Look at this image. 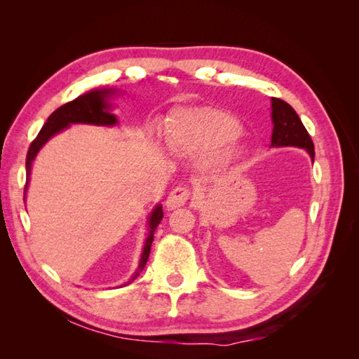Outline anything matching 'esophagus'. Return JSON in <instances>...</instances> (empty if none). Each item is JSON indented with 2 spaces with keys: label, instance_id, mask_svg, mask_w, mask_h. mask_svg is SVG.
Masks as SVG:
<instances>
[{
  "label": "esophagus",
  "instance_id": "esophagus-1",
  "mask_svg": "<svg viewBox=\"0 0 359 359\" xmlns=\"http://www.w3.org/2000/svg\"><path fill=\"white\" fill-rule=\"evenodd\" d=\"M189 196H191V191H189V188L187 187H175L172 191L170 193L166 199V207L170 210H175V208H180L184 207L187 203V201L189 199Z\"/></svg>",
  "mask_w": 359,
  "mask_h": 359
}]
</instances>
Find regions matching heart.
I'll return each mask as SVG.
<instances>
[{
	"label": "heart",
	"mask_w": 359,
	"mask_h": 359,
	"mask_svg": "<svg viewBox=\"0 0 359 359\" xmlns=\"http://www.w3.org/2000/svg\"><path fill=\"white\" fill-rule=\"evenodd\" d=\"M239 120L230 112L210 106L177 111L168 125L166 139L180 154H202L212 151L220 162H230L243 154Z\"/></svg>",
	"instance_id": "b5f03b06"
}]
</instances>
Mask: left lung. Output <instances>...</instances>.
I'll use <instances>...</instances> for the list:
<instances>
[{
  "mask_svg": "<svg viewBox=\"0 0 359 359\" xmlns=\"http://www.w3.org/2000/svg\"><path fill=\"white\" fill-rule=\"evenodd\" d=\"M271 147L304 148L309 151L311 158H315V147L313 142H311V137L292 106L280 100V98L271 97Z\"/></svg>",
  "mask_w": 359,
  "mask_h": 359,
  "instance_id": "1",
  "label": "left lung"
}]
</instances>
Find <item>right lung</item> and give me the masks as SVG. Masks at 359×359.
Here are the masks:
<instances>
[{"mask_svg": "<svg viewBox=\"0 0 359 359\" xmlns=\"http://www.w3.org/2000/svg\"><path fill=\"white\" fill-rule=\"evenodd\" d=\"M111 94V90L108 89H102V90H90V93L80 95L75 98V100L66 103L63 106H60L57 111H53L48 121L43 125L41 131L38 133V135L34 139V142L30 143L27 156H26V185H25V194L29 184V175H30V166H32L34 158L36 156V152L40 151L43 144L48 142L53 134H57L65 129L69 123H90V125H114L117 123V118L114 114H109L106 111L108 104L104 102V97ZM163 217V210L162 207H158L152 211V215L149 217V236L147 239V243H144L143 248V255L140 259V265L139 270L135 271L131 280H134L139 273L143 270L144 264H147L148 257H149V251H151V243L154 241V231L157 225L160 224V220Z\"/></svg>", "mask_w": 359, "mask_h": 359, "instance_id": "add662e5", "label": "right lung"}]
</instances>
